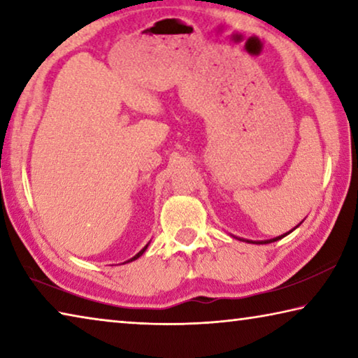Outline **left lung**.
Segmentation results:
<instances>
[{"label": "left lung", "mask_w": 358, "mask_h": 358, "mask_svg": "<svg viewBox=\"0 0 358 358\" xmlns=\"http://www.w3.org/2000/svg\"><path fill=\"white\" fill-rule=\"evenodd\" d=\"M301 224V222H300ZM299 224V226H300ZM299 226H295L292 230H289L287 234H282V235H280V237H275V238H270V240H260V241H252V240H243V238H238V237H235L237 240H243V241H246V243H256V245H266V243H273V241H278V240H281V238H284L286 237V235H289L290 232H294V230L299 227Z\"/></svg>", "instance_id": "obj_1"}]
</instances>
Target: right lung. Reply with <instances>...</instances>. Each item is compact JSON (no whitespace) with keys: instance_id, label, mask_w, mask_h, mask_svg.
Returning a JSON list of instances; mask_svg holds the SVG:
<instances>
[{"instance_id":"right-lung-1","label":"right lung","mask_w":358,"mask_h":358,"mask_svg":"<svg viewBox=\"0 0 358 358\" xmlns=\"http://www.w3.org/2000/svg\"><path fill=\"white\" fill-rule=\"evenodd\" d=\"M148 245H150V243H147V245H145V246L142 248V250H141V251H138V252L136 254V256H134V257H131L129 260H126V262H132V260H136V259H138V257H141V256H142V254H143L145 251H147V248H148Z\"/></svg>"}]
</instances>
